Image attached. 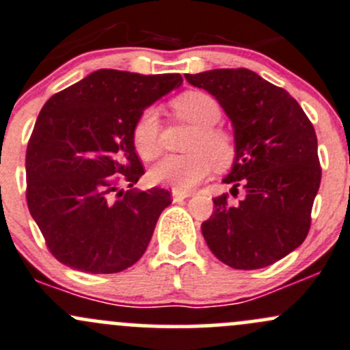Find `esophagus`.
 I'll use <instances>...</instances> for the list:
<instances>
[{
    "label": "esophagus",
    "mask_w": 350,
    "mask_h": 350,
    "mask_svg": "<svg viewBox=\"0 0 350 350\" xmlns=\"http://www.w3.org/2000/svg\"><path fill=\"white\" fill-rule=\"evenodd\" d=\"M172 197H174L175 202H180L187 197H190V192H180V190H172Z\"/></svg>",
    "instance_id": "34e87169"
}]
</instances>
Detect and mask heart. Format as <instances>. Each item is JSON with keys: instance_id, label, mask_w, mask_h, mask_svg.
<instances>
[{"instance_id": "1", "label": "heart", "mask_w": 350, "mask_h": 350, "mask_svg": "<svg viewBox=\"0 0 350 350\" xmlns=\"http://www.w3.org/2000/svg\"><path fill=\"white\" fill-rule=\"evenodd\" d=\"M172 109L182 121L196 128L185 157H167L150 170L154 185L172 190L193 189L211 175L212 167H228L236 158V139L228 129L219 126L222 109L207 92L187 91L172 99ZM133 146L143 160H153L160 154V116L154 107H146L133 124Z\"/></svg>"}]
</instances>
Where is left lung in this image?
Segmentation results:
<instances>
[{
    "mask_svg": "<svg viewBox=\"0 0 350 350\" xmlns=\"http://www.w3.org/2000/svg\"><path fill=\"white\" fill-rule=\"evenodd\" d=\"M232 121L236 160L224 183L239 189L214 199L202 234L215 258L234 269H259L297 250L312 224L322 168L312 121L286 91L250 68L187 74Z\"/></svg>",
    "mask_w": 350,
    "mask_h": 350,
    "instance_id": "8db88e82",
    "label": "left lung"
}]
</instances>
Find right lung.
Returning a JSON list of instances; mask_svg holds the SVG:
<instances>
[{
	"label": "right lung",
	"instance_id": "1",
	"mask_svg": "<svg viewBox=\"0 0 350 350\" xmlns=\"http://www.w3.org/2000/svg\"><path fill=\"white\" fill-rule=\"evenodd\" d=\"M180 84V74L100 68L42 107L25 158L27 204L57 261L111 275L145 253L172 197L158 187L121 190L145 174L133 146V124Z\"/></svg>",
	"mask_w": 350,
	"mask_h": 350
}]
</instances>
